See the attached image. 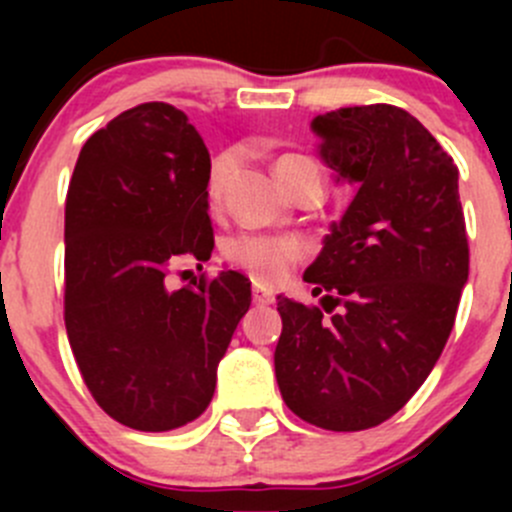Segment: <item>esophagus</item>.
Instances as JSON below:
<instances>
[{
	"mask_svg": "<svg viewBox=\"0 0 512 512\" xmlns=\"http://www.w3.org/2000/svg\"><path fill=\"white\" fill-rule=\"evenodd\" d=\"M252 302L257 304V307H265V304H272L275 302V292L262 285H255L252 287Z\"/></svg>",
	"mask_w": 512,
	"mask_h": 512,
	"instance_id": "esophagus-1",
	"label": "esophagus"
}]
</instances>
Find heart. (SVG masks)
Listing matches in <instances>:
<instances>
[{"mask_svg": "<svg viewBox=\"0 0 512 512\" xmlns=\"http://www.w3.org/2000/svg\"><path fill=\"white\" fill-rule=\"evenodd\" d=\"M302 165H317L312 158L297 156V153H287L280 156L275 163L277 180L294 168ZM232 170H235V156L232 153H220L210 165L208 175V193L210 200H220L225 183L230 180ZM223 255L230 265L240 267L247 275L255 277L260 282H280L287 275L289 267L297 262L299 245L289 237H267V235H237L225 242Z\"/></svg>", "mask_w": 512, "mask_h": 512, "instance_id": "b5f03b06", "label": "heart"}]
</instances>
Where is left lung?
<instances>
[{
	"label": "left lung",
	"instance_id": "1",
	"mask_svg": "<svg viewBox=\"0 0 512 512\" xmlns=\"http://www.w3.org/2000/svg\"><path fill=\"white\" fill-rule=\"evenodd\" d=\"M312 131L317 156L354 198L304 272L314 297L324 292L322 309L277 297L275 376L302 421L364 431L404 409L456 322L468 282L458 168L389 103L322 113Z\"/></svg>",
	"mask_w": 512,
	"mask_h": 512
}]
</instances>
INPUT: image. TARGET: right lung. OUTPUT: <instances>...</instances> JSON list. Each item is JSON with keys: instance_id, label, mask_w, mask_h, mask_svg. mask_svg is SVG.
I'll list each match as a JSON object with an SVG mask.
<instances>
[{"instance_id": "right-lung-1", "label": "right lung", "mask_w": 512, "mask_h": 512, "mask_svg": "<svg viewBox=\"0 0 512 512\" xmlns=\"http://www.w3.org/2000/svg\"><path fill=\"white\" fill-rule=\"evenodd\" d=\"M210 153L183 111L141 103L81 148L66 195L64 322L96 404L136 431L195 421L252 302L250 280L168 287L183 260L208 262Z\"/></svg>"}]
</instances>
